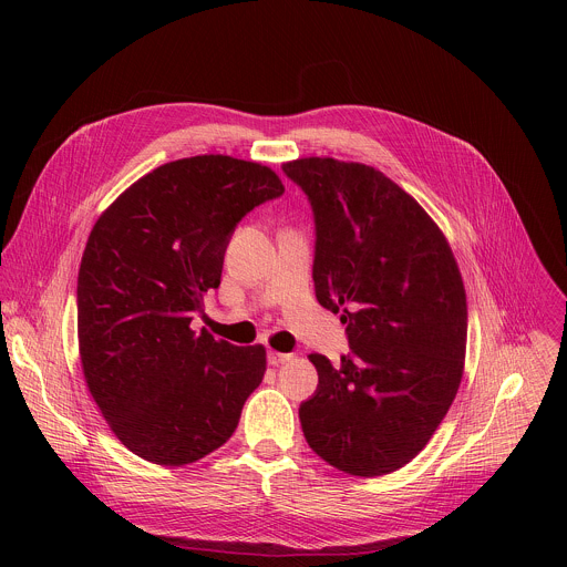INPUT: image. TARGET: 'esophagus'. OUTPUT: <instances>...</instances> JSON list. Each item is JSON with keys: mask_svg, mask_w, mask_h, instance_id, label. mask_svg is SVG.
<instances>
[{"mask_svg": "<svg viewBox=\"0 0 567 567\" xmlns=\"http://www.w3.org/2000/svg\"><path fill=\"white\" fill-rule=\"evenodd\" d=\"M267 359H269V365H282V363L291 361V354H285V352H276V350H269Z\"/></svg>", "mask_w": 567, "mask_h": 567, "instance_id": "obj_1", "label": "esophagus"}]
</instances>
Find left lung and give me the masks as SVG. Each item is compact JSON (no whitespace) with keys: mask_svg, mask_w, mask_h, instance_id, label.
Instances as JSON below:
<instances>
[{"mask_svg":"<svg viewBox=\"0 0 567 567\" xmlns=\"http://www.w3.org/2000/svg\"><path fill=\"white\" fill-rule=\"evenodd\" d=\"M316 221L318 302L346 322L352 354H309L318 388L300 403L316 455L374 477L409 464L457 394L466 293L449 239L381 171L332 156L282 164Z\"/></svg>","mask_w":567,"mask_h":567,"instance_id":"8db88e82","label":"left lung"}]
</instances>
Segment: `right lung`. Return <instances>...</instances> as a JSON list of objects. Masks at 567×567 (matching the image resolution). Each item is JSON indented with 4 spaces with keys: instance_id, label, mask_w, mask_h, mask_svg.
I'll return each instance as SVG.
<instances>
[{
    "instance_id": "obj_1",
    "label": "right lung",
    "mask_w": 567,
    "mask_h": 567,
    "mask_svg": "<svg viewBox=\"0 0 567 567\" xmlns=\"http://www.w3.org/2000/svg\"><path fill=\"white\" fill-rule=\"evenodd\" d=\"M285 193L256 161L177 158L96 219L78 271V350L114 435L138 457L184 466L219 449L262 383L265 346L190 328L219 287L237 221Z\"/></svg>"
}]
</instances>
